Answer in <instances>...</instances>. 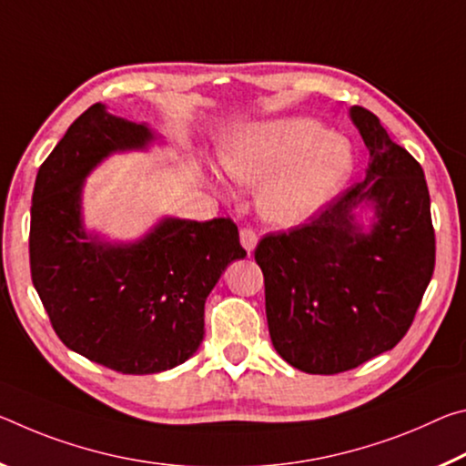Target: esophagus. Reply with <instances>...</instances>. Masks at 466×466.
Wrapping results in <instances>:
<instances>
[{
    "mask_svg": "<svg viewBox=\"0 0 466 466\" xmlns=\"http://www.w3.org/2000/svg\"><path fill=\"white\" fill-rule=\"evenodd\" d=\"M239 239H241L243 248H246L248 251H254L256 243H258V233L251 227H243L239 231Z\"/></svg>",
    "mask_w": 466,
    "mask_h": 466,
    "instance_id": "34e87169",
    "label": "esophagus"
}]
</instances>
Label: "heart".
Segmentation results:
<instances>
[{
  "instance_id": "heart-1",
  "label": "heart",
  "mask_w": 466,
  "mask_h": 466,
  "mask_svg": "<svg viewBox=\"0 0 466 466\" xmlns=\"http://www.w3.org/2000/svg\"><path fill=\"white\" fill-rule=\"evenodd\" d=\"M228 177L260 189V210L274 225L314 217L347 181L353 157L347 142L314 119H277L243 129L223 148Z\"/></svg>"
}]
</instances>
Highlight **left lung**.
<instances>
[{"instance_id": "1", "label": "left lung", "mask_w": 466, "mask_h": 466, "mask_svg": "<svg viewBox=\"0 0 466 466\" xmlns=\"http://www.w3.org/2000/svg\"><path fill=\"white\" fill-rule=\"evenodd\" d=\"M350 119L370 150L365 179L308 223L264 235L254 258L264 274L272 345L305 373H332L399 345L436 266V233L423 169L363 106ZM374 202L363 234L352 208Z\"/></svg>"}]
</instances>
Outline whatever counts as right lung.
Listing matches in <instances>:
<instances>
[{"mask_svg": "<svg viewBox=\"0 0 466 466\" xmlns=\"http://www.w3.org/2000/svg\"><path fill=\"white\" fill-rule=\"evenodd\" d=\"M147 126L88 106L36 173L30 206V277L67 349L121 373H158L204 339V303L220 274L246 256L231 218H167L132 246L88 238L82 179L116 150L144 148Z\"/></svg>", "mask_w": 466, "mask_h": 466, "instance_id": "1", "label": "right lung"}]
</instances>
